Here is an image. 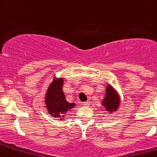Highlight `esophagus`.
<instances>
[{
    "mask_svg": "<svg viewBox=\"0 0 157 157\" xmlns=\"http://www.w3.org/2000/svg\"><path fill=\"white\" fill-rule=\"evenodd\" d=\"M90 101H85V102H83L82 103V105L83 106H89L90 105Z\"/></svg>",
    "mask_w": 157,
    "mask_h": 157,
    "instance_id": "esophagus-1",
    "label": "esophagus"
}]
</instances>
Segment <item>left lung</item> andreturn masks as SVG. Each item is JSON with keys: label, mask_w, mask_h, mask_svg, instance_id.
Returning <instances> with one entry per match:
<instances>
[{"label": "left lung", "mask_w": 157, "mask_h": 157, "mask_svg": "<svg viewBox=\"0 0 157 157\" xmlns=\"http://www.w3.org/2000/svg\"><path fill=\"white\" fill-rule=\"evenodd\" d=\"M120 105V97L116 91L111 86H108L106 88V94L102 101V105L105 108L107 112H112L117 110Z\"/></svg>", "instance_id": "left-lung-1"}]
</instances>
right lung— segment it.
Listing matches in <instances>:
<instances>
[{"instance_id":"1","label":"right lung","mask_w":157,"mask_h":157,"mask_svg":"<svg viewBox=\"0 0 157 157\" xmlns=\"http://www.w3.org/2000/svg\"><path fill=\"white\" fill-rule=\"evenodd\" d=\"M63 78H55L48 86L45 95V105L49 114L53 117H64L65 113L75 106V103H69L65 99L63 92Z\"/></svg>"}]
</instances>
